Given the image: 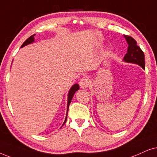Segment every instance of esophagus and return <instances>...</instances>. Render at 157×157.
I'll list each match as a JSON object with an SVG mask.
<instances>
[{"label": "esophagus", "mask_w": 157, "mask_h": 157, "mask_svg": "<svg viewBox=\"0 0 157 157\" xmlns=\"http://www.w3.org/2000/svg\"><path fill=\"white\" fill-rule=\"evenodd\" d=\"M89 83L90 82H89L88 79L86 78V77H82V79H80V82H79V85H80V87L85 89V88H87V87L89 86Z\"/></svg>", "instance_id": "obj_1"}]
</instances>
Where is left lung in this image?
<instances>
[{
	"label": "left lung",
	"instance_id": "1",
	"mask_svg": "<svg viewBox=\"0 0 157 157\" xmlns=\"http://www.w3.org/2000/svg\"><path fill=\"white\" fill-rule=\"evenodd\" d=\"M128 43V47L127 53L124 57V61L128 63L137 64L143 69H145V59L144 54L134 39L130 36H124Z\"/></svg>",
	"mask_w": 157,
	"mask_h": 157
}]
</instances>
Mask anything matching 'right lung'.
I'll return each mask as SVG.
<instances>
[{"instance_id":"obj_1","label":"right lung","mask_w":157,"mask_h":157,"mask_svg":"<svg viewBox=\"0 0 157 157\" xmlns=\"http://www.w3.org/2000/svg\"><path fill=\"white\" fill-rule=\"evenodd\" d=\"M34 36L35 34L32 35V36H31L29 38H28L26 39V41H24V44L21 45V47H24L25 46L28 45V44H30L33 43V41H34ZM79 88H80V87H79V85L78 84H75L74 85H72V87H71L70 91H69V93H68V98H67V111L68 112V108H69V105H70V104L71 103V100H72L73 96H74V94L76 93L77 90H78ZM67 116H66V118H65V120H64V122L63 125L65 124L66 121H67ZM62 125V126H63Z\"/></svg>"}]
</instances>
